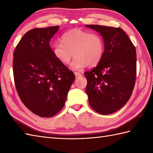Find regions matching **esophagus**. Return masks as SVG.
Here are the masks:
<instances>
[{"label": "esophagus", "mask_w": 153, "mask_h": 153, "mask_svg": "<svg viewBox=\"0 0 153 153\" xmlns=\"http://www.w3.org/2000/svg\"><path fill=\"white\" fill-rule=\"evenodd\" d=\"M74 74H75V76H76V78H77V77L82 76V74H79V72H74Z\"/></svg>", "instance_id": "1"}]
</instances>
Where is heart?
<instances>
[{
    "mask_svg": "<svg viewBox=\"0 0 153 153\" xmlns=\"http://www.w3.org/2000/svg\"><path fill=\"white\" fill-rule=\"evenodd\" d=\"M53 53L62 64L68 65L74 56L71 65L74 70H82L87 65L94 66L103 56L105 45L100 35L89 31L74 29L66 32L61 37V42L53 44Z\"/></svg>",
    "mask_w": 153,
    "mask_h": 153,
    "instance_id": "b5f03b06",
    "label": "heart"
}]
</instances>
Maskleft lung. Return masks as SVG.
Wrapping results in <instances>:
<instances>
[{"mask_svg": "<svg viewBox=\"0 0 153 153\" xmlns=\"http://www.w3.org/2000/svg\"><path fill=\"white\" fill-rule=\"evenodd\" d=\"M85 26L99 32L105 43L101 60L84 73L89 103L97 112L110 114L122 108L131 95L136 78V50L122 28Z\"/></svg>", "mask_w": 153, "mask_h": 153, "instance_id": "8db88e82", "label": "left lung"}]
</instances>
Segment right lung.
I'll list each match as a JSON object with an SVG mask.
<instances>
[{
	"label": "right lung",
	"mask_w": 153,
	"mask_h": 153,
	"mask_svg": "<svg viewBox=\"0 0 153 153\" xmlns=\"http://www.w3.org/2000/svg\"><path fill=\"white\" fill-rule=\"evenodd\" d=\"M59 26L27 31L16 46L14 83L22 102L35 114L50 118L63 108L74 74L54 57L49 42Z\"/></svg>",
	"instance_id": "obj_1"
}]
</instances>
